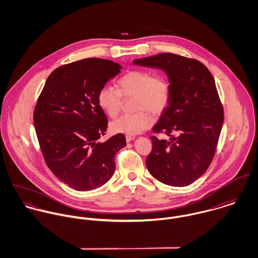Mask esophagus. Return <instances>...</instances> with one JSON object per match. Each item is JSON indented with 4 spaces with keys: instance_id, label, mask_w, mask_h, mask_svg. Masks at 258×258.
Wrapping results in <instances>:
<instances>
[{
    "instance_id": "esophagus-1",
    "label": "esophagus",
    "mask_w": 258,
    "mask_h": 258,
    "mask_svg": "<svg viewBox=\"0 0 258 258\" xmlns=\"http://www.w3.org/2000/svg\"><path fill=\"white\" fill-rule=\"evenodd\" d=\"M135 139L134 135H126V142H131Z\"/></svg>"
}]
</instances>
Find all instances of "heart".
I'll return each instance as SVG.
<instances>
[{
	"label": "heart",
	"mask_w": 258,
	"mask_h": 258,
	"mask_svg": "<svg viewBox=\"0 0 258 258\" xmlns=\"http://www.w3.org/2000/svg\"><path fill=\"white\" fill-rule=\"evenodd\" d=\"M134 97L133 109L137 112L125 114L111 123L115 133L127 135L139 134L154 122L152 115H160L171 102L172 86L163 74H153L145 70H132L117 81V89L103 86L97 95L100 108L109 117H116L121 110L123 99Z\"/></svg>",
	"instance_id": "1"
}]
</instances>
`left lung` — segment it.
Listing matches in <instances>:
<instances>
[{"label":"left lung","instance_id":"left-lung-1","mask_svg":"<svg viewBox=\"0 0 258 258\" xmlns=\"http://www.w3.org/2000/svg\"><path fill=\"white\" fill-rule=\"evenodd\" d=\"M133 64L160 69L167 74L172 97L153 131L148 171L163 184L185 186L211 165L223 123V108L215 79L201 61L164 52L133 60Z\"/></svg>","mask_w":258,"mask_h":258}]
</instances>
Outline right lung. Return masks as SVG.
<instances>
[{"mask_svg":"<svg viewBox=\"0 0 258 258\" xmlns=\"http://www.w3.org/2000/svg\"><path fill=\"white\" fill-rule=\"evenodd\" d=\"M121 69L96 57L61 66L49 74L37 99L34 124L43 159L57 179L76 190L106 184L116 153L126 146L121 133L98 141L108 124L98 91Z\"/></svg>","mask_w":258,"mask_h":258,"instance_id":"1","label":"right lung"}]
</instances>
